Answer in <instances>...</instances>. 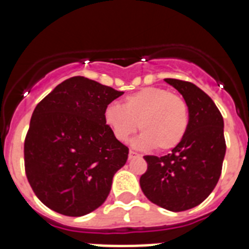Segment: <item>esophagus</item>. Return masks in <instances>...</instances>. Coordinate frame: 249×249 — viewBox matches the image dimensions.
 <instances>
[{"label":"esophagus","instance_id":"esophagus-1","mask_svg":"<svg viewBox=\"0 0 249 249\" xmlns=\"http://www.w3.org/2000/svg\"><path fill=\"white\" fill-rule=\"evenodd\" d=\"M138 153L137 152H135V151H129V153H128V157L129 158H135V157H138Z\"/></svg>","mask_w":249,"mask_h":249}]
</instances>
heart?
I'll list each match as a JSON object with an SVG mask.
<instances>
[{"mask_svg":"<svg viewBox=\"0 0 249 249\" xmlns=\"http://www.w3.org/2000/svg\"><path fill=\"white\" fill-rule=\"evenodd\" d=\"M103 120L121 142L128 141L140 124L143 133L137 138L136 146L169 151L186 136L190 113L187 103L177 94L160 87H144L128 94L123 106L109 103L103 112Z\"/></svg>","mask_w":249,"mask_h":249,"instance_id":"1","label":"heart"}]
</instances>
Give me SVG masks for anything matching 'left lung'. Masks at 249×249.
Here are the masks:
<instances>
[{
	"instance_id": "left-lung-1",
	"label": "left lung",
	"mask_w": 249,
	"mask_h": 249,
	"mask_svg": "<svg viewBox=\"0 0 249 249\" xmlns=\"http://www.w3.org/2000/svg\"><path fill=\"white\" fill-rule=\"evenodd\" d=\"M164 81L183 96L190 124L171 153L144 156L147 171L140 184L152 203L182 212L201 204L218 182L226 155L223 117L212 98L196 85L175 78Z\"/></svg>"
}]
</instances>
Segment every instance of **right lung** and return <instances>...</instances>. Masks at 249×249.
Instances as JSON below:
<instances>
[{
	"label": "right lung",
	"mask_w": 249,
	"mask_h": 249,
	"mask_svg": "<svg viewBox=\"0 0 249 249\" xmlns=\"http://www.w3.org/2000/svg\"><path fill=\"white\" fill-rule=\"evenodd\" d=\"M122 94L76 76L36 106L25 140L26 176L39 201L54 212L81 217L108 197L128 147L114 138L103 112Z\"/></svg>",
	"instance_id": "right-lung-1"
}]
</instances>
